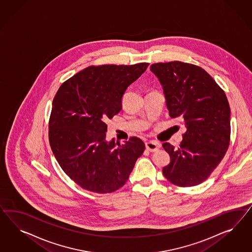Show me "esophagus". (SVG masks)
I'll list each match as a JSON object with an SVG mask.
<instances>
[{
	"mask_svg": "<svg viewBox=\"0 0 252 252\" xmlns=\"http://www.w3.org/2000/svg\"><path fill=\"white\" fill-rule=\"evenodd\" d=\"M146 149L152 153L154 152H157L160 148V144L156 141H149V142H146Z\"/></svg>",
	"mask_w": 252,
	"mask_h": 252,
	"instance_id": "esophagus-1",
	"label": "esophagus"
}]
</instances>
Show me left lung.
<instances>
[{
  "label": "left lung",
  "mask_w": 252,
  "mask_h": 252,
  "mask_svg": "<svg viewBox=\"0 0 252 252\" xmlns=\"http://www.w3.org/2000/svg\"><path fill=\"white\" fill-rule=\"evenodd\" d=\"M151 71L162 86L171 118L186 127L178 148L162 144L171 161L162 168L169 182L193 187L210 176L230 143V107L225 93L204 69L182 62L158 63Z\"/></svg>",
  "instance_id": "left-lung-1"
}]
</instances>
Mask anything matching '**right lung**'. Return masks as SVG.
<instances>
[{"label":"right lung","instance_id":"obj_1","mask_svg":"<svg viewBox=\"0 0 252 252\" xmlns=\"http://www.w3.org/2000/svg\"><path fill=\"white\" fill-rule=\"evenodd\" d=\"M149 66H89L63 82L53 100L49 141L62 169L87 190L104 194L122 188L145 150L137 137L120 145L107 141L108 119L122 109L127 87Z\"/></svg>","mask_w":252,"mask_h":252}]
</instances>
